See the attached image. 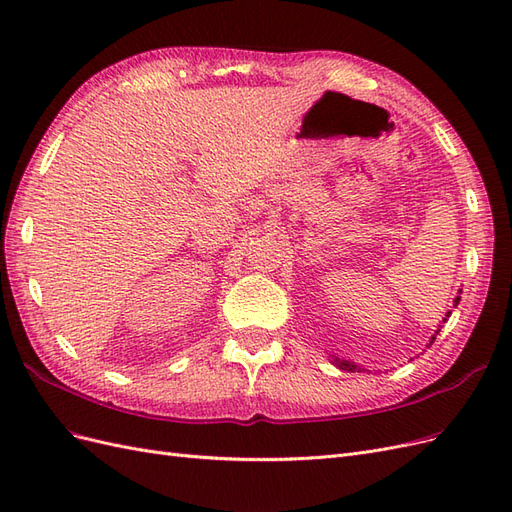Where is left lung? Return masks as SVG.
<instances>
[{
  "mask_svg": "<svg viewBox=\"0 0 512 512\" xmlns=\"http://www.w3.org/2000/svg\"><path fill=\"white\" fill-rule=\"evenodd\" d=\"M457 303H459V297L455 299V307H457ZM446 316H451V312H448ZM442 322H446V318H444ZM440 329H442V327H440ZM440 329L436 331V335L440 333ZM436 335H433V337H431V342H429V344H433V342H436ZM333 363H335V365H337L339 369H344V371H354V369H359V367H356V365H352V363H348V361H342V359H333ZM359 371H361V369H359Z\"/></svg>",
  "mask_w": 512,
  "mask_h": 512,
  "instance_id": "left-lung-1",
  "label": "left lung"
}]
</instances>
